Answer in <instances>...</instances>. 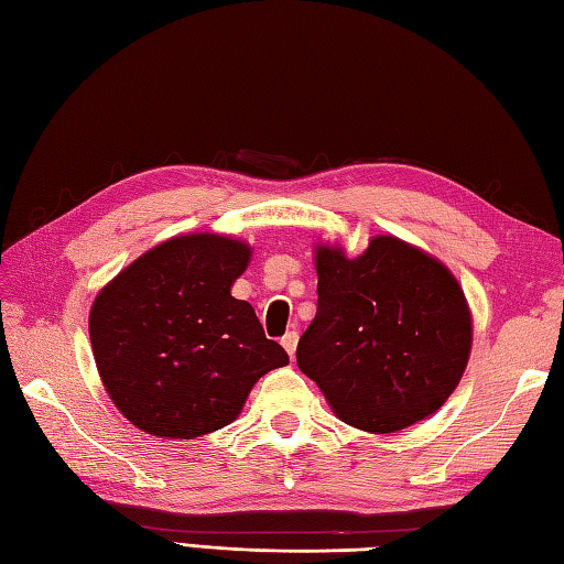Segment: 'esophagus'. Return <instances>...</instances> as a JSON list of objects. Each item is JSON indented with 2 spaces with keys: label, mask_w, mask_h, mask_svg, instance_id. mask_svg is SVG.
I'll use <instances>...</instances> for the list:
<instances>
[{
  "label": "esophagus",
  "mask_w": 564,
  "mask_h": 564,
  "mask_svg": "<svg viewBox=\"0 0 564 564\" xmlns=\"http://www.w3.org/2000/svg\"><path fill=\"white\" fill-rule=\"evenodd\" d=\"M281 344H283V349L289 351V356L293 358V356H295V346H297V332H289V334H285V337L281 339Z\"/></svg>",
  "instance_id": "34e87169"
}]
</instances>
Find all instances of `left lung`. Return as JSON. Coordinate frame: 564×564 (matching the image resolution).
I'll list each match as a JSON object with an SVG mask.
<instances>
[{"label": "left lung", "mask_w": 564, "mask_h": 564, "mask_svg": "<svg viewBox=\"0 0 564 564\" xmlns=\"http://www.w3.org/2000/svg\"><path fill=\"white\" fill-rule=\"evenodd\" d=\"M317 315L297 368L341 422L394 434L434 414L465 373L473 317L455 275L419 247L378 235L364 254L319 245Z\"/></svg>", "instance_id": "1"}]
</instances>
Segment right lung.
<instances>
[{
	"instance_id": "obj_1",
	"label": "right lung",
	"mask_w": 564,
	"mask_h": 564,
	"mask_svg": "<svg viewBox=\"0 0 564 564\" xmlns=\"http://www.w3.org/2000/svg\"><path fill=\"white\" fill-rule=\"evenodd\" d=\"M251 247L225 235H178L104 285L89 313L94 361L130 424L196 438L235 422L254 382L289 364L254 307L230 289Z\"/></svg>"
}]
</instances>
